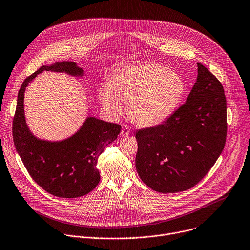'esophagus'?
<instances>
[{
	"label": "esophagus",
	"mask_w": 250,
	"mask_h": 250,
	"mask_svg": "<svg viewBox=\"0 0 250 250\" xmlns=\"http://www.w3.org/2000/svg\"><path fill=\"white\" fill-rule=\"evenodd\" d=\"M121 136H128L130 134V129L127 125H123L122 126V130H121Z\"/></svg>",
	"instance_id": "1"
}]
</instances>
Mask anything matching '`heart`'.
Listing matches in <instances>:
<instances>
[{
  "label": "heart",
  "mask_w": 250,
  "mask_h": 250,
  "mask_svg": "<svg viewBox=\"0 0 250 250\" xmlns=\"http://www.w3.org/2000/svg\"><path fill=\"white\" fill-rule=\"evenodd\" d=\"M186 90L183 77L160 64L129 65L117 70L99 91L102 108L118 116L127 104V114L140 127L156 126L177 109Z\"/></svg>",
  "instance_id": "heart-1"
}]
</instances>
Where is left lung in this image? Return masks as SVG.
I'll use <instances>...</instances> for the list:
<instances>
[{
  "instance_id": "1",
  "label": "left lung",
  "mask_w": 250,
  "mask_h": 250,
  "mask_svg": "<svg viewBox=\"0 0 250 250\" xmlns=\"http://www.w3.org/2000/svg\"><path fill=\"white\" fill-rule=\"evenodd\" d=\"M228 133L227 99L219 80L202 63L187 101L162 124L136 132V170L159 192L196 186L223 152Z\"/></svg>"
}]
</instances>
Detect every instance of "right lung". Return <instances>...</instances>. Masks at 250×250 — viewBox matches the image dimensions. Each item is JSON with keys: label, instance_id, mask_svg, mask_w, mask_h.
<instances>
[{"label": "right lung", "instance_id": "1", "mask_svg": "<svg viewBox=\"0 0 250 250\" xmlns=\"http://www.w3.org/2000/svg\"><path fill=\"white\" fill-rule=\"evenodd\" d=\"M43 70L66 72L72 76L84 74L75 62H62L42 65L24 79L13 120L15 147L33 180L45 191L59 198H79L98 185V157L107 145L117 139L121 126L87 117L81 128L67 139L52 142L39 139L26 125L23 96L29 83Z\"/></svg>", "mask_w": 250, "mask_h": 250}]
</instances>
